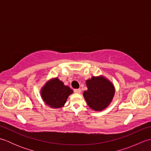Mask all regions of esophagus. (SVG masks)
<instances>
[{
    "mask_svg": "<svg viewBox=\"0 0 151 151\" xmlns=\"http://www.w3.org/2000/svg\"><path fill=\"white\" fill-rule=\"evenodd\" d=\"M74 91H75V93H81V89H74Z\"/></svg>",
    "mask_w": 151,
    "mask_h": 151,
    "instance_id": "34e87169",
    "label": "esophagus"
}]
</instances>
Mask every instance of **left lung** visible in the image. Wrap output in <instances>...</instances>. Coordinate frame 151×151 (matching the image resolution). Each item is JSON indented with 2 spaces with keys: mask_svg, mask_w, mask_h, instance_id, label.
I'll return each instance as SVG.
<instances>
[{
  "mask_svg": "<svg viewBox=\"0 0 151 151\" xmlns=\"http://www.w3.org/2000/svg\"><path fill=\"white\" fill-rule=\"evenodd\" d=\"M88 89L83 96L88 106L95 111L107 108L113 101L115 89L113 83L103 75L92 76L86 82Z\"/></svg>",
  "mask_w": 151,
  "mask_h": 151,
  "instance_id": "1",
  "label": "left lung"
}]
</instances>
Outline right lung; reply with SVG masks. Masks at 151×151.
Returning <instances> with one entry per match:
<instances>
[{
  "instance_id": "obj_1",
  "label": "right lung",
  "mask_w": 151,
  "mask_h": 151,
  "mask_svg": "<svg viewBox=\"0 0 151 151\" xmlns=\"http://www.w3.org/2000/svg\"><path fill=\"white\" fill-rule=\"evenodd\" d=\"M73 89L58 78L47 81L40 90V95L45 104L50 108L58 109L63 106Z\"/></svg>"
}]
</instances>
